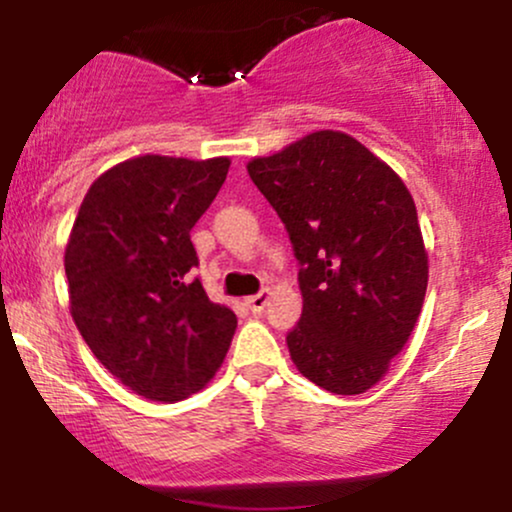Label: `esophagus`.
Segmentation results:
<instances>
[{"label": "esophagus", "mask_w": 512, "mask_h": 512, "mask_svg": "<svg viewBox=\"0 0 512 512\" xmlns=\"http://www.w3.org/2000/svg\"><path fill=\"white\" fill-rule=\"evenodd\" d=\"M269 296H272V293H269V291H260V293H255V296L245 298V305H248V308L252 310V313H255V315H260L262 310L267 308V303H269Z\"/></svg>", "instance_id": "obj_1"}]
</instances>
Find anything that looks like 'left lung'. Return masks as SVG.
<instances>
[{"instance_id": "8db88e82", "label": "left lung", "mask_w": 512, "mask_h": 512, "mask_svg": "<svg viewBox=\"0 0 512 512\" xmlns=\"http://www.w3.org/2000/svg\"><path fill=\"white\" fill-rule=\"evenodd\" d=\"M248 175L301 262L291 361L322 390L361 395L385 378L424 308L428 252L407 185L337 129L252 158Z\"/></svg>"}]
</instances>
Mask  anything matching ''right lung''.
Segmentation results:
<instances>
[{
  "label": "right lung",
  "instance_id": "add662e5",
  "mask_svg": "<svg viewBox=\"0 0 512 512\" xmlns=\"http://www.w3.org/2000/svg\"><path fill=\"white\" fill-rule=\"evenodd\" d=\"M228 168V156L127 158L88 187L64 248L69 313L81 337L122 385L151 402L202 390L238 327L236 313L190 279V231Z\"/></svg>",
  "mask_w": 512,
  "mask_h": 512
}]
</instances>
